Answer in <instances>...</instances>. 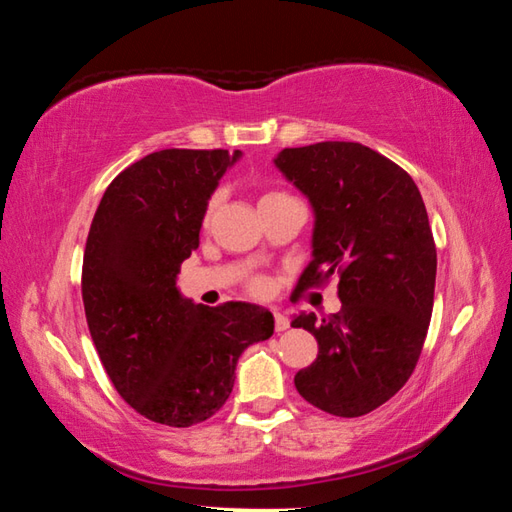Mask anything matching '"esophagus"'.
<instances>
[{"instance_id": "1", "label": "esophagus", "mask_w": 512, "mask_h": 512, "mask_svg": "<svg viewBox=\"0 0 512 512\" xmlns=\"http://www.w3.org/2000/svg\"><path fill=\"white\" fill-rule=\"evenodd\" d=\"M275 316V332H284V329H289V318L280 314V311H273Z\"/></svg>"}]
</instances>
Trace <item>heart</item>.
<instances>
[{
    "label": "heart",
    "mask_w": 512,
    "mask_h": 512,
    "mask_svg": "<svg viewBox=\"0 0 512 512\" xmlns=\"http://www.w3.org/2000/svg\"><path fill=\"white\" fill-rule=\"evenodd\" d=\"M275 196H284V194H266V196L262 198V201H266V198H275ZM214 205H216V198L210 203V207H207V214H210V212L214 210ZM264 289H266V284H264L262 280H255V282H253V291H255V293H264Z\"/></svg>",
    "instance_id": "obj_1"
}]
</instances>
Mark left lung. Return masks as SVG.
<instances>
[{"mask_svg":"<svg viewBox=\"0 0 512 512\" xmlns=\"http://www.w3.org/2000/svg\"><path fill=\"white\" fill-rule=\"evenodd\" d=\"M273 162L314 210L296 291L339 275V314L293 318L318 341L293 381L316 409L359 418L391 400L420 359L436 287L427 207L409 173L359 142L284 149Z\"/></svg>","mask_w":512,"mask_h":512,"instance_id":"obj_1","label":"left lung"}]
</instances>
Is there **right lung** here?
<instances>
[{
	"label": "right lung",
	"instance_id": "1",
	"mask_svg": "<svg viewBox=\"0 0 512 512\" xmlns=\"http://www.w3.org/2000/svg\"><path fill=\"white\" fill-rule=\"evenodd\" d=\"M241 151L164 149L112 180L83 255L85 318L99 359L133 409L192 427L221 409L248 345L275 320L250 302L196 305L178 289L207 203Z\"/></svg>",
	"mask_w": 512,
	"mask_h": 512
}]
</instances>
